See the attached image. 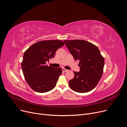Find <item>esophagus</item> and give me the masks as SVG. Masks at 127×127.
<instances>
[{
  "instance_id": "esophagus-1",
  "label": "esophagus",
  "mask_w": 127,
  "mask_h": 127,
  "mask_svg": "<svg viewBox=\"0 0 127 127\" xmlns=\"http://www.w3.org/2000/svg\"><path fill=\"white\" fill-rule=\"evenodd\" d=\"M62 70H63V71H64V72H67V71L68 70H67V69H65V68H62Z\"/></svg>"
}]
</instances>
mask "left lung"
Segmentation results:
<instances>
[{"mask_svg":"<svg viewBox=\"0 0 127 127\" xmlns=\"http://www.w3.org/2000/svg\"><path fill=\"white\" fill-rule=\"evenodd\" d=\"M66 46L76 61H79L80 71H74L69 85L74 91L86 93L93 90L101 79L104 59L97 47L84 40H65Z\"/></svg>","mask_w":127,"mask_h":127,"instance_id":"1","label":"left lung"}]
</instances>
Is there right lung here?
<instances>
[{"instance_id":"right-lung-1","label":"right lung","mask_w":127,"mask_h":127,"mask_svg":"<svg viewBox=\"0 0 127 127\" xmlns=\"http://www.w3.org/2000/svg\"><path fill=\"white\" fill-rule=\"evenodd\" d=\"M64 45L63 41L59 40L40 41L24 52L22 68L26 82L32 90L45 93L56 87L62 69L48 66L46 62L53 58L58 49Z\"/></svg>"}]
</instances>
